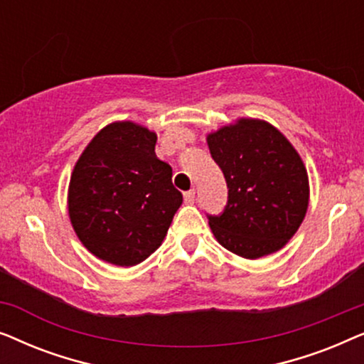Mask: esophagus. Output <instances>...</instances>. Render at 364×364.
Returning <instances> with one entry per match:
<instances>
[{
	"instance_id": "1",
	"label": "esophagus",
	"mask_w": 364,
	"mask_h": 364,
	"mask_svg": "<svg viewBox=\"0 0 364 364\" xmlns=\"http://www.w3.org/2000/svg\"><path fill=\"white\" fill-rule=\"evenodd\" d=\"M183 200H186V203L196 202V191H188V192L183 193Z\"/></svg>"
}]
</instances>
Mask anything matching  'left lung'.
<instances>
[{"instance_id":"8db88e82","label":"left lung","mask_w":364,"mask_h":364,"mask_svg":"<svg viewBox=\"0 0 364 364\" xmlns=\"http://www.w3.org/2000/svg\"><path fill=\"white\" fill-rule=\"evenodd\" d=\"M207 144L228 187L225 210L208 217L213 237L248 260L282 250L300 228L310 202L300 154L275 126L252 117L207 134Z\"/></svg>"}]
</instances>
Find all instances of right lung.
Returning a JSON list of instances; mask_svg holds the SVG:
<instances>
[{
	"mask_svg": "<svg viewBox=\"0 0 364 364\" xmlns=\"http://www.w3.org/2000/svg\"><path fill=\"white\" fill-rule=\"evenodd\" d=\"M157 134L132 121L102 127L73 168L68 213L99 260L134 267L162 245L182 193L156 156Z\"/></svg>",
	"mask_w": 364,
	"mask_h": 364,
	"instance_id": "1",
	"label": "right lung"
}]
</instances>
